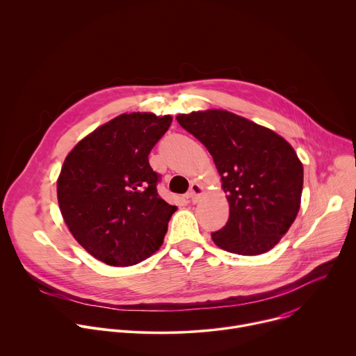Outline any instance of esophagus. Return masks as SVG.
I'll list each match as a JSON object with an SVG mask.
<instances>
[{
	"instance_id": "esophagus-1",
	"label": "esophagus",
	"mask_w": 356,
	"mask_h": 356,
	"mask_svg": "<svg viewBox=\"0 0 356 356\" xmlns=\"http://www.w3.org/2000/svg\"><path fill=\"white\" fill-rule=\"evenodd\" d=\"M202 194H204V188H202L198 183H193V184L190 186V190H188V193H187V197L190 198L191 202H197V201L201 198Z\"/></svg>"
}]
</instances>
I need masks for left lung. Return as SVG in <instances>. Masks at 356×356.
<instances>
[{
  "mask_svg": "<svg viewBox=\"0 0 356 356\" xmlns=\"http://www.w3.org/2000/svg\"><path fill=\"white\" fill-rule=\"evenodd\" d=\"M176 120L207 147L227 193L229 218L211 234L214 243L245 257L276 246L301 204L302 165L293 146L227 110L193 111Z\"/></svg>",
  "mask_w": 356,
  "mask_h": 356,
  "instance_id": "obj_1",
  "label": "left lung"
}]
</instances>
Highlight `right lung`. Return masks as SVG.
Wrapping results in <instances>:
<instances>
[{
    "label": "right lung",
    "instance_id": "add662e5",
    "mask_svg": "<svg viewBox=\"0 0 356 356\" xmlns=\"http://www.w3.org/2000/svg\"><path fill=\"white\" fill-rule=\"evenodd\" d=\"M172 115L121 114L84 136L58 177L62 217L74 239L110 266L136 265L162 246L177 210L159 194L147 156Z\"/></svg>",
    "mask_w": 356,
    "mask_h": 356
}]
</instances>
